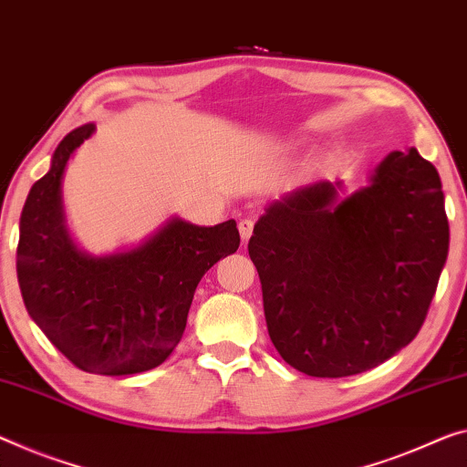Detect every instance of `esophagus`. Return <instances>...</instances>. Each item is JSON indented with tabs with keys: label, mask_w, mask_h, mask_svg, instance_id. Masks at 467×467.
Here are the masks:
<instances>
[{
	"label": "esophagus",
	"mask_w": 467,
	"mask_h": 467,
	"mask_svg": "<svg viewBox=\"0 0 467 467\" xmlns=\"http://www.w3.org/2000/svg\"><path fill=\"white\" fill-rule=\"evenodd\" d=\"M238 229H240V235L244 242L250 240V235H253V229H254V221L253 219H242L238 223Z\"/></svg>",
	"instance_id": "esophagus-1"
}]
</instances>
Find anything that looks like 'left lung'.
I'll use <instances>...</instances> for the list:
<instances>
[{"mask_svg": "<svg viewBox=\"0 0 467 467\" xmlns=\"http://www.w3.org/2000/svg\"><path fill=\"white\" fill-rule=\"evenodd\" d=\"M313 182L274 200L248 242L269 338L313 378L368 371L424 326L449 254L439 171L394 150L369 185Z\"/></svg>", "mask_w": 467, "mask_h": 467, "instance_id": "left-lung-1", "label": "left lung"}]
</instances>
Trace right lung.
Segmentation results:
<instances>
[{
	"label": "right lung",
	"mask_w": 467,
	"mask_h": 467,
	"mask_svg": "<svg viewBox=\"0 0 467 467\" xmlns=\"http://www.w3.org/2000/svg\"><path fill=\"white\" fill-rule=\"evenodd\" d=\"M96 125L77 127L28 192L20 214L18 285L28 315L78 369L129 376L159 368L182 340L193 292L240 246L235 221L200 227L173 217L125 253L91 256L68 235L64 169Z\"/></svg>",
	"instance_id": "add662e5"
}]
</instances>
